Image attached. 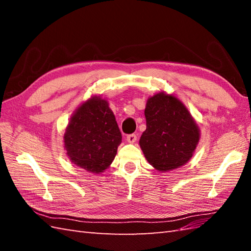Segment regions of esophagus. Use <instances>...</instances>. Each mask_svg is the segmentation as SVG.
I'll list each match as a JSON object with an SVG mask.
<instances>
[{
  "instance_id": "esophagus-1",
  "label": "esophagus",
  "mask_w": 251,
  "mask_h": 251,
  "mask_svg": "<svg viewBox=\"0 0 251 251\" xmlns=\"http://www.w3.org/2000/svg\"><path fill=\"white\" fill-rule=\"evenodd\" d=\"M127 141H128L129 143H135L137 141V136L135 134H131V135H128L127 136Z\"/></svg>"
}]
</instances>
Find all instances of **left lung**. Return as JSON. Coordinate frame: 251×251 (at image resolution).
<instances>
[{
  "mask_svg": "<svg viewBox=\"0 0 251 251\" xmlns=\"http://www.w3.org/2000/svg\"><path fill=\"white\" fill-rule=\"evenodd\" d=\"M145 115L147 129L139 145L150 165L167 173L188 163L200 142L201 130L182 101L159 92L147 100Z\"/></svg>",
  "mask_w": 251,
  "mask_h": 251,
  "instance_id": "8db88e82",
  "label": "left lung"
}]
</instances>
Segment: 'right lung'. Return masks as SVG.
I'll use <instances>...</instances> for the list:
<instances>
[{"label":"right lung","instance_id":"add662e5","mask_svg":"<svg viewBox=\"0 0 251 251\" xmlns=\"http://www.w3.org/2000/svg\"><path fill=\"white\" fill-rule=\"evenodd\" d=\"M122 134L108 100L92 96L77 106L63 135L67 156L77 167L101 174L113 162Z\"/></svg>","mask_w":251,"mask_h":251}]
</instances>
